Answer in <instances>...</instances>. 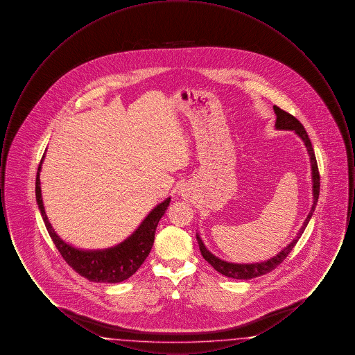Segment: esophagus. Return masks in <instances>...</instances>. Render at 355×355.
Instances as JSON below:
<instances>
[{"instance_id": "obj_1", "label": "esophagus", "mask_w": 355, "mask_h": 355, "mask_svg": "<svg viewBox=\"0 0 355 355\" xmlns=\"http://www.w3.org/2000/svg\"><path fill=\"white\" fill-rule=\"evenodd\" d=\"M181 196H182L184 198H190V197H191L189 189H182V190H181Z\"/></svg>"}]
</instances>
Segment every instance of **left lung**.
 I'll list each match as a JSON object with an SVG mask.
<instances>
[{"instance_id": "obj_1", "label": "left lung", "mask_w": 355, "mask_h": 355, "mask_svg": "<svg viewBox=\"0 0 355 355\" xmlns=\"http://www.w3.org/2000/svg\"><path fill=\"white\" fill-rule=\"evenodd\" d=\"M274 112H275V116H277V121H275V128L279 129V130H294L297 135H300L302 139H304V145H306V149L309 152L310 155V162H311V170H313V206H311V210L307 216V218L304 222V226L301 227L298 236H295L290 243L288 246H286L282 252L277 254L275 257H272L270 259L265 261V262H259V263H230V262H226V261H222L218 257H216L214 254L210 253L205 245H203L202 239L200 238V236H197L198 239V245H200V250L202 254L203 258L216 269V270L220 272L222 275H226L229 278H234V279H250V278H257L259 275H263L269 271L274 270L277 266H279L284 259L286 258L288 253L294 249V246L297 245L298 239L302 236V233L309 223V220L311 218L313 213H314V209L317 206L318 202V197H320V171H318V165H317V158H315V154H314V149L311 146V142H310V138L304 130V125L295 119L294 116H291L290 113H287L285 110H282L281 107L278 106H274Z\"/></svg>"}]
</instances>
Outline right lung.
<instances>
[{"instance_id":"obj_1","label":"right lung","mask_w":355,"mask_h":355,"mask_svg":"<svg viewBox=\"0 0 355 355\" xmlns=\"http://www.w3.org/2000/svg\"><path fill=\"white\" fill-rule=\"evenodd\" d=\"M42 161H44V157L40 162L37 177H35V200L51 241L58 249L60 254L62 255V258L67 261L69 266L86 279L93 282L117 284L132 277L135 271L139 269V266L144 263V261L152 250L157 225L165 214L169 206L170 198L157 205V207L153 209L150 214L139 225V227L135 230V233L117 246L106 250H94V252L78 250L57 236L48 220L44 203H42L41 186H40V170H41Z\"/></svg>"}]
</instances>
